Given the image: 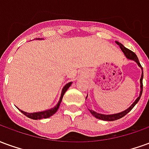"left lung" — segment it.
<instances>
[{"mask_svg":"<svg viewBox=\"0 0 149 149\" xmlns=\"http://www.w3.org/2000/svg\"><path fill=\"white\" fill-rule=\"evenodd\" d=\"M116 43L120 46V48L121 49V51L124 52V54L126 56V58L129 59V60H132V61H135L137 65L141 68V71H142V73H141V79H140V83H141V91H140V95H139V97L136 99L133 103L132 104L131 106L128 107L127 109H125V111H123V112H118V113H115V114H109V115H106V114H102V113H98V112H95L93 110H89V112H91V114L95 116L96 118L97 119H100V120H106V121H113V120H118V119H120L123 116H125L127 113L130 112L132 109H133V107L138 103V101L140 100L141 97V94H142V92H143V77H144V73H143V68L141 67V64H140V61H139V60L137 58V56L135 54L134 52H132L131 50H129L127 48H125V46L123 45L122 44H120L118 41H116ZM88 97V96H87ZM86 97V98H87Z\"/></svg>","mask_w":149,"mask_h":149,"instance_id":"left-lung-1","label":"left lung"}]
</instances>
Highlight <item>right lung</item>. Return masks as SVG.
Masks as SVG:
<instances>
[{
	"mask_svg": "<svg viewBox=\"0 0 149 149\" xmlns=\"http://www.w3.org/2000/svg\"><path fill=\"white\" fill-rule=\"evenodd\" d=\"M37 40H42L41 38H36ZM72 82H69L68 84H66L64 86V88H62L61 91V97H60V100H59L58 103L56 104V105L52 108V109H47L45 110V111H41V112H24V111H22L21 109H18L20 110L24 115H25L27 117L30 119H33V120H41L43 118H49L51 116L54 115L56 111L58 110L59 107H60V104L61 103V100L62 98L64 97V94L65 93V92L68 90V88L72 85Z\"/></svg>",
	"mask_w": 149,
	"mask_h": 149,
	"instance_id": "add662e5",
	"label": "right lung"
}]
</instances>
